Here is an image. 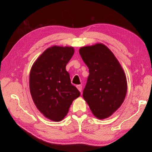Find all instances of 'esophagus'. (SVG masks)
<instances>
[{"label": "esophagus", "mask_w": 152, "mask_h": 152, "mask_svg": "<svg viewBox=\"0 0 152 152\" xmlns=\"http://www.w3.org/2000/svg\"><path fill=\"white\" fill-rule=\"evenodd\" d=\"M76 88H77V89H78L79 90V91L82 92V86L81 85H78V86H76Z\"/></svg>", "instance_id": "obj_1"}]
</instances>
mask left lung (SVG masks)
Returning a JSON list of instances; mask_svg holds the SVG:
<instances>
[{"label": "left lung", "instance_id": "left-lung-1", "mask_svg": "<svg viewBox=\"0 0 152 152\" xmlns=\"http://www.w3.org/2000/svg\"><path fill=\"white\" fill-rule=\"evenodd\" d=\"M79 53L89 71L83 97L96 118H108L125 100V73L114 53L102 43L80 48Z\"/></svg>", "mask_w": 152, "mask_h": 152}]
</instances>
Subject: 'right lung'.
Listing matches in <instances>:
<instances>
[{
  "label": "right lung",
  "instance_id": "add662e5",
  "mask_svg": "<svg viewBox=\"0 0 152 152\" xmlns=\"http://www.w3.org/2000/svg\"><path fill=\"white\" fill-rule=\"evenodd\" d=\"M74 53L72 46L48 48L34 61L29 75V89L37 109L46 118L61 121L80 93L70 82L66 64Z\"/></svg>",
  "mask_w": 152,
  "mask_h": 152
}]
</instances>
